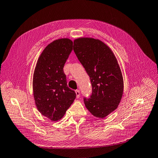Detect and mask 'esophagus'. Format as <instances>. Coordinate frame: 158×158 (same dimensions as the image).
Returning a JSON list of instances; mask_svg holds the SVG:
<instances>
[{
    "label": "esophagus",
    "mask_w": 158,
    "mask_h": 158,
    "mask_svg": "<svg viewBox=\"0 0 158 158\" xmlns=\"http://www.w3.org/2000/svg\"><path fill=\"white\" fill-rule=\"evenodd\" d=\"M75 94H76V97H77V98H79V97H80V91H79V90H76L75 91Z\"/></svg>",
    "instance_id": "obj_1"
}]
</instances>
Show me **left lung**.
I'll return each instance as SVG.
<instances>
[{
  "mask_svg": "<svg viewBox=\"0 0 158 158\" xmlns=\"http://www.w3.org/2000/svg\"><path fill=\"white\" fill-rule=\"evenodd\" d=\"M73 50L91 83L90 98L83 99L85 107L96 118H106L123 95V76L115 56L102 40L93 38L75 39Z\"/></svg>",
  "mask_w": 158,
  "mask_h": 158,
  "instance_id": "1",
  "label": "left lung"
}]
</instances>
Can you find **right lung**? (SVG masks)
<instances>
[{
  "mask_svg": "<svg viewBox=\"0 0 158 158\" xmlns=\"http://www.w3.org/2000/svg\"><path fill=\"white\" fill-rule=\"evenodd\" d=\"M72 50L71 40H55L43 50L35 69L33 88L36 106L52 121L63 118L76 98L75 92L67 87L63 71Z\"/></svg>",
  "mask_w": 158,
  "mask_h": 158,
  "instance_id": "right-lung-1",
  "label": "right lung"
}]
</instances>
